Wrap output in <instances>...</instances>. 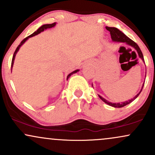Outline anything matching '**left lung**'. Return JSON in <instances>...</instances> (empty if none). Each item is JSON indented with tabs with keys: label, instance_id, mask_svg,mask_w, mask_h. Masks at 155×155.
Here are the masks:
<instances>
[{
	"label": "left lung",
	"instance_id": "left-lung-1",
	"mask_svg": "<svg viewBox=\"0 0 155 155\" xmlns=\"http://www.w3.org/2000/svg\"><path fill=\"white\" fill-rule=\"evenodd\" d=\"M106 30H107V31L110 32V34H111V39H112V41H113L122 42V43H125V44H128V45H130V46H131V47L134 48V49L137 51L138 56H139V58H140V59H141L143 62H144V59H143V54H142V51H141V50H140L139 47H138V44H137L136 42H134L133 40H131L130 38H129L127 36V35H124L122 31H120V30H118L116 28H112V27H106ZM146 73H147V72H146ZM145 78H146V76H145ZM143 85H144V83L143 84V86H142L140 91L138 92V93L137 94V95L135 96L133 98L131 99V100L124 101V102L117 103V104H115V103H111V102H109V101H108L107 100H106V99L104 98V97H101V95H98V96H99V97H100L101 100L104 101V103H106V104H108V105H109V106H112V107L122 108V107H123V106H126V105L130 104L131 102H133V101H134L135 99H136V97L140 95V93L142 91V89H143Z\"/></svg>",
	"mask_w": 155,
	"mask_h": 155
}]
</instances>
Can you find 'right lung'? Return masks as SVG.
Here are the masks:
<instances>
[{"instance_id": "1", "label": "right lung", "mask_w": 155, "mask_h": 155, "mask_svg": "<svg viewBox=\"0 0 155 155\" xmlns=\"http://www.w3.org/2000/svg\"><path fill=\"white\" fill-rule=\"evenodd\" d=\"M55 25H56V22L52 23V24H46V25H42L41 27H40V28H39L36 31H35L34 33H33V34L30 35L29 36L26 37L25 38L23 39V40L22 41H21L20 44H19V45L18 46V47H17V49H16V50H15V53H14L13 58H12V67H13V65H14V62H15V56H16V54H17V51H19V48L21 47V46H22V44H24L25 42L26 41L28 40V39L29 38H31V37L34 36V35H38V34H39V33H40L41 32H43V31H44V30H47V29H48V28H53V27H54V26H55ZM79 71V70H76V71H73V72L71 73V74H69L68 75V76H67V79H68V78L70 77V76H71L72 74H76V73H77L78 71Z\"/></svg>"}]
</instances>
